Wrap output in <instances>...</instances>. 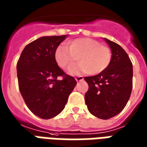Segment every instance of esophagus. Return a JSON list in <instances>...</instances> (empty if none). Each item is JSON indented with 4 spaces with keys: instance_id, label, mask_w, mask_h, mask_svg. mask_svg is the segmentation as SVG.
<instances>
[{
    "instance_id": "1",
    "label": "esophagus",
    "mask_w": 147,
    "mask_h": 147,
    "mask_svg": "<svg viewBox=\"0 0 147 147\" xmlns=\"http://www.w3.org/2000/svg\"><path fill=\"white\" fill-rule=\"evenodd\" d=\"M75 80L77 81H81L84 80V78H83L82 76H78V77H76V78H75Z\"/></svg>"
}]
</instances>
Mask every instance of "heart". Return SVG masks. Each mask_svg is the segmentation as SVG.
<instances>
[{
  "label": "heart",
  "mask_w": 147,
  "mask_h": 147,
  "mask_svg": "<svg viewBox=\"0 0 147 147\" xmlns=\"http://www.w3.org/2000/svg\"><path fill=\"white\" fill-rule=\"evenodd\" d=\"M55 59L63 69L78 59L81 60L69 67L70 74H98L110 66L112 51L108 46L101 45L96 40L78 38L69 42V48L64 45L59 46L55 51Z\"/></svg>",
  "instance_id": "b5f03b06"
}]
</instances>
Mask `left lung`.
<instances>
[{
	"instance_id": "8db88e82",
	"label": "left lung",
	"mask_w": 147,
	"mask_h": 147,
	"mask_svg": "<svg viewBox=\"0 0 147 147\" xmlns=\"http://www.w3.org/2000/svg\"><path fill=\"white\" fill-rule=\"evenodd\" d=\"M112 51L110 66L96 76L85 77V103L92 115L107 120L125 107L132 88L133 69L128 54L117 43L104 38Z\"/></svg>"
}]
</instances>
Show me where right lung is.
Returning <instances> with one entry per match:
<instances>
[{
    "label": "right lung",
    "instance_id": "right-lung-1",
    "mask_svg": "<svg viewBox=\"0 0 147 147\" xmlns=\"http://www.w3.org/2000/svg\"><path fill=\"white\" fill-rule=\"evenodd\" d=\"M67 35L41 37L26 46L17 63L19 88L27 107L36 116L50 119L65 107L77 81L55 59V51ZM59 76H63L59 80Z\"/></svg>",
    "mask_w": 147,
    "mask_h": 147
}]
</instances>
